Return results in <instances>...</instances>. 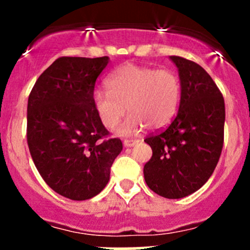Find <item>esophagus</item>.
<instances>
[{"label": "esophagus", "mask_w": 250, "mask_h": 250, "mask_svg": "<svg viewBox=\"0 0 250 250\" xmlns=\"http://www.w3.org/2000/svg\"><path fill=\"white\" fill-rule=\"evenodd\" d=\"M137 143L138 140H125L123 141V146H125V147H132V146H134Z\"/></svg>", "instance_id": "obj_1"}]
</instances>
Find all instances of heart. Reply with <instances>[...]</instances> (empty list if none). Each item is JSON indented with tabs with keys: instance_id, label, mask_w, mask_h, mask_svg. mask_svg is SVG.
I'll return each instance as SVG.
<instances>
[{
	"instance_id": "b5f03b06",
	"label": "heart",
	"mask_w": 250,
	"mask_h": 250,
	"mask_svg": "<svg viewBox=\"0 0 250 250\" xmlns=\"http://www.w3.org/2000/svg\"><path fill=\"white\" fill-rule=\"evenodd\" d=\"M106 88L93 92V106L107 129H113L128 110L129 117L117 129L120 135L166 127L180 104V81L169 70L125 64L107 77Z\"/></svg>"
}]
</instances>
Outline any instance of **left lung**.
I'll list each match as a JSON object with an SVG mask.
<instances>
[{
  "instance_id": "1",
  "label": "left lung",
  "mask_w": 250,
  "mask_h": 250,
  "mask_svg": "<svg viewBox=\"0 0 250 250\" xmlns=\"http://www.w3.org/2000/svg\"><path fill=\"white\" fill-rule=\"evenodd\" d=\"M169 59L178 67L180 104L169 127L145 139L152 157L144 178L153 192L176 200L200 190L215 169L223 150L225 103L202 66L181 57Z\"/></svg>"
}]
</instances>
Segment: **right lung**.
<instances>
[{"mask_svg":"<svg viewBox=\"0 0 250 250\" xmlns=\"http://www.w3.org/2000/svg\"><path fill=\"white\" fill-rule=\"evenodd\" d=\"M109 57H62L39 77L27 102V145L52 190L74 201L102 192L122 151L93 106L95 81Z\"/></svg>","mask_w":250,"mask_h":250,"instance_id":"obj_1","label":"right lung"}]
</instances>
